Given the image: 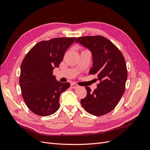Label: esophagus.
Masks as SVG:
<instances>
[{"label":"esophagus","instance_id":"obj_1","mask_svg":"<svg viewBox=\"0 0 150 150\" xmlns=\"http://www.w3.org/2000/svg\"><path fill=\"white\" fill-rule=\"evenodd\" d=\"M71 87L72 88H73V89H76V88H78L79 87V86L78 84H75V83H73V84H71Z\"/></svg>","mask_w":150,"mask_h":150}]
</instances>
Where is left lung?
<instances>
[{
  "instance_id": "1",
  "label": "left lung",
  "mask_w": 150,
  "mask_h": 150,
  "mask_svg": "<svg viewBox=\"0 0 150 150\" xmlns=\"http://www.w3.org/2000/svg\"><path fill=\"white\" fill-rule=\"evenodd\" d=\"M76 42L88 48L92 54L93 67L90 74H98L100 81L91 92L89 87L81 104L94 116L107 114L114 109L123 95L128 72L122 53L110 40L101 35L78 38Z\"/></svg>"
}]
</instances>
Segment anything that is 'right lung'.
Instances as JSON below:
<instances>
[{
	"label": "right lung",
	"instance_id": "obj_1",
	"mask_svg": "<svg viewBox=\"0 0 150 150\" xmlns=\"http://www.w3.org/2000/svg\"><path fill=\"white\" fill-rule=\"evenodd\" d=\"M76 38H60L42 40L26 54L21 66L19 83L22 96L29 110L35 115L47 116L59 108L61 94L70 87L53 75L65 52Z\"/></svg>",
	"mask_w": 150,
	"mask_h": 150
}]
</instances>
